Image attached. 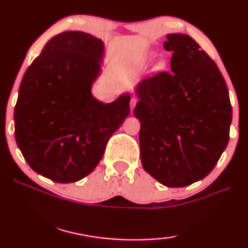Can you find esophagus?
<instances>
[{"mask_svg":"<svg viewBox=\"0 0 248 248\" xmlns=\"http://www.w3.org/2000/svg\"><path fill=\"white\" fill-rule=\"evenodd\" d=\"M136 105H137V99H132V100H131V109H132V110H133V109H134V107H136Z\"/></svg>","mask_w":248,"mask_h":248,"instance_id":"esophagus-1","label":"esophagus"}]
</instances>
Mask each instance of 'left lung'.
I'll return each mask as SVG.
<instances>
[{
  "label": "left lung",
  "instance_id": "1",
  "mask_svg": "<svg viewBox=\"0 0 248 248\" xmlns=\"http://www.w3.org/2000/svg\"><path fill=\"white\" fill-rule=\"evenodd\" d=\"M171 73L141 81L140 156L144 171L171 188L210 174L229 142L232 109L222 74L189 35L169 34Z\"/></svg>",
  "mask_w": 248,
  "mask_h": 248
}]
</instances>
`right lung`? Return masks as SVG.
I'll return each mask as SVG.
<instances>
[{
    "instance_id": "add662e5",
    "label": "right lung",
    "mask_w": 248,
    "mask_h": 248,
    "mask_svg": "<svg viewBox=\"0 0 248 248\" xmlns=\"http://www.w3.org/2000/svg\"><path fill=\"white\" fill-rule=\"evenodd\" d=\"M105 44L78 31L53 36L26 70L15 107V138L38 174L58 183L85 178L130 114L131 95L110 104L92 94Z\"/></svg>"
}]
</instances>
